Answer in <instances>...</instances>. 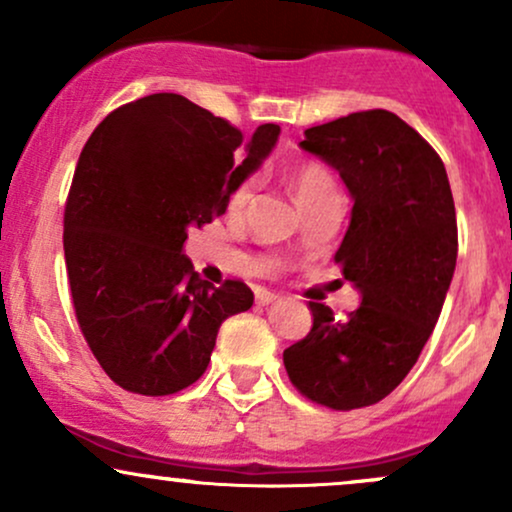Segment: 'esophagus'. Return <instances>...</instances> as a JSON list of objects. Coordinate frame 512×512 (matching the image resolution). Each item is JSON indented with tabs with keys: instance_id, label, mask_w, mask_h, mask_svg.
<instances>
[{
	"instance_id": "34e87169",
	"label": "esophagus",
	"mask_w": 512,
	"mask_h": 512,
	"mask_svg": "<svg viewBox=\"0 0 512 512\" xmlns=\"http://www.w3.org/2000/svg\"><path fill=\"white\" fill-rule=\"evenodd\" d=\"M255 298H257V303H260V305H269V303L279 301L281 296H279V293H274V291H267V289H257Z\"/></svg>"
}]
</instances>
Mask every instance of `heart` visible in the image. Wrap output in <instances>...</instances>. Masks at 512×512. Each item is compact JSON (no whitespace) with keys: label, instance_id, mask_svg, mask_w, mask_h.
<instances>
[{"label":"heart","instance_id":"b5f03b06","mask_svg":"<svg viewBox=\"0 0 512 512\" xmlns=\"http://www.w3.org/2000/svg\"><path fill=\"white\" fill-rule=\"evenodd\" d=\"M291 182H293V190H296V197H298V202H301V207H305V204L315 202V199H320L325 195H334V192H339L337 182H334L330 170L317 166V163H303V166H298L296 170H293ZM252 192H255V180L252 178L240 180L238 185L233 187L231 195H228V214H233V216L243 214V211L248 209Z\"/></svg>","mask_w":512,"mask_h":512}]
</instances>
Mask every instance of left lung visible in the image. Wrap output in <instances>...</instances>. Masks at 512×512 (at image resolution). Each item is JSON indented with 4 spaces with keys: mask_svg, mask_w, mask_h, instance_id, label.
<instances>
[{
    "mask_svg": "<svg viewBox=\"0 0 512 512\" xmlns=\"http://www.w3.org/2000/svg\"><path fill=\"white\" fill-rule=\"evenodd\" d=\"M301 146L337 170L354 199L334 262L361 305L334 320L310 301L313 327L284 351V366L322 407H370L414 368L450 289L457 219L448 173L433 146L387 110L305 129Z\"/></svg>",
    "mask_w": 512,
    "mask_h": 512,
    "instance_id": "8db88e82",
    "label": "left lung"
}]
</instances>
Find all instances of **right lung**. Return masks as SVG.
Listing matches in <instances>:
<instances>
[{
    "label": "right lung",
    "instance_id": "1",
    "mask_svg": "<svg viewBox=\"0 0 512 512\" xmlns=\"http://www.w3.org/2000/svg\"><path fill=\"white\" fill-rule=\"evenodd\" d=\"M279 132L262 125L245 142L185 96L154 93L88 137L64 207V260L81 332L122 390H185L207 370L221 322L255 301L238 279H199L182 245L226 214Z\"/></svg>",
    "mask_w": 512,
    "mask_h": 512
}]
</instances>
